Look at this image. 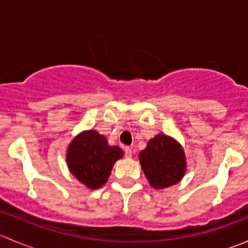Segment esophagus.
Here are the masks:
<instances>
[{
  "mask_svg": "<svg viewBox=\"0 0 248 248\" xmlns=\"http://www.w3.org/2000/svg\"><path fill=\"white\" fill-rule=\"evenodd\" d=\"M124 156H126V158H131V157H132V149H131V147H128V146L124 147Z\"/></svg>",
  "mask_w": 248,
  "mask_h": 248,
  "instance_id": "1",
  "label": "esophagus"
}]
</instances>
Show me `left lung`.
I'll use <instances>...</instances> for the list:
<instances>
[{
  "instance_id": "8db88e82",
  "label": "left lung",
  "mask_w": 248,
  "mask_h": 248,
  "mask_svg": "<svg viewBox=\"0 0 248 248\" xmlns=\"http://www.w3.org/2000/svg\"><path fill=\"white\" fill-rule=\"evenodd\" d=\"M145 176L154 188H166L177 184L186 172V157L181 145L166 134L150 139L139 154Z\"/></svg>"
}]
</instances>
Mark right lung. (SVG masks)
<instances>
[{
  "mask_svg": "<svg viewBox=\"0 0 248 248\" xmlns=\"http://www.w3.org/2000/svg\"><path fill=\"white\" fill-rule=\"evenodd\" d=\"M122 156L119 146H110L106 137L91 129L72 140L67 150V164L81 184L96 189L108 181L115 162Z\"/></svg>",
  "mask_w": 248,
  "mask_h": 248,
  "instance_id": "right-lung-1",
  "label": "right lung"
}]
</instances>
